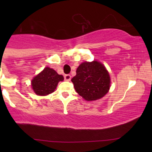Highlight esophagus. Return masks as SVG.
<instances>
[{"mask_svg": "<svg viewBox=\"0 0 152 152\" xmlns=\"http://www.w3.org/2000/svg\"><path fill=\"white\" fill-rule=\"evenodd\" d=\"M71 79V76L70 74H66L65 75V81H70Z\"/></svg>", "mask_w": 152, "mask_h": 152, "instance_id": "1", "label": "esophagus"}]
</instances>
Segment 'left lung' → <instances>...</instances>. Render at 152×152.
Here are the masks:
<instances>
[{"instance_id": "left-lung-1", "label": "left lung", "mask_w": 152, "mask_h": 152, "mask_svg": "<svg viewBox=\"0 0 152 152\" xmlns=\"http://www.w3.org/2000/svg\"><path fill=\"white\" fill-rule=\"evenodd\" d=\"M71 81L78 94L87 101L102 99L107 93L110 85L108 71L97 61L81 64Z\"/></svg>"}]
</instances>
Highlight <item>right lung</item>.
Masks as SVG:
<instances>
[{"label": "right lung", "instance_id": "obj_1", "mask_svg": "<svg viewBox=\"0 0 152 152\" xmlns=\"http://www.w3.org/2000/svg\"><path fill=\"white\" fill-rule=\"evenodd\" d=\"M63 79L62 75H59L54 70L46 67L32 79V89L39 96H46L53 93L59 82Z\"/></svg>", "mask_w": 152, "mask_h": 152}]
</instances>
